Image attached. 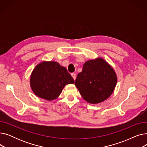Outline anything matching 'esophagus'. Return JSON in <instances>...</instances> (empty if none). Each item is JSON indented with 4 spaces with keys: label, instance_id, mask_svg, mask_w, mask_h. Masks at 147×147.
Here are the masks:
<instances>
[{
    "label": "esophagus",
    "instance_id": "34e87169",
    "mask_svg": "<svg viewBox=\"0 0 147 147\" xmlns=\"http://www.w3.org/2000/svg\"><path fill=\"white\" fill-rule=\"evenodd\" d=\"M71 76L73 77V79H74V80H76V74H75V73H71Z\"/></svg>",
    "mask_w": 147,
    "mask_h": 147
}]
</instances>
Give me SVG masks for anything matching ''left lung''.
<instances>
[{
    "instance_id": "8db88e82",
    "label": "left lung",
    "mask_w": 147,
    "mask_h": 147,
    "mask_svg": "<svg viewBox=\"0 0 147 147\" xmlns=\"http://www.w3.org/2000/svg\"><path fill=\"white\" fill-rule=\"evenodd\" d=\"M116 83L117 76L113 68L104 59L98 58L84 64L75 85L84 100L89 103L97 104L112 94Z\"/></svg>"
}]
</instances>
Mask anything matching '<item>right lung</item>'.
<instances>
[{
  "label": "right lung",
  "instance_id": "1",
  "mask_svg": "<svg viewBox=\"0 0 147 147\" xmlns=\"http://www.w3.org/2000/svg\"><path fill=\"white\" fill-rule=\"evenodd\" d=\"M74 83L66 68L55 61L38 64L30 77V85L34 94L48 101L57 98L66 84Z\"/></svg>",
  "mask_w": 147,
  "mask_h": 147
}]
</instances>
